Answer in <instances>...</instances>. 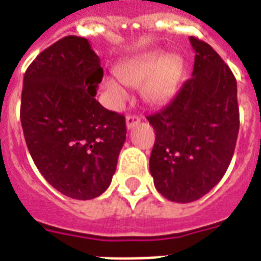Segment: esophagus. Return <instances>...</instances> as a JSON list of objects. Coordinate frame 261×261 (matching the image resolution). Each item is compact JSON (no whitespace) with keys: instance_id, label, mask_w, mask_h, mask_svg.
Instances as JSON below:
<instances>
[{"instance_id":"obj_1","label":"esophagus","mask_w":261,"mask_h":261,"mask_svg":"<svg viewBox=\"0 0 261 261\" xmlns=\"http://www.w3.org/2000/svg\"><path fill=\"white\" fill-rule=\"evenodd\" d=\"M141 121L140 116L136 115H127L125 116V125H127V128L131 130V128H134L138 123Z\"/></svg>"}]
</instances>
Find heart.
<instances>
[{
	"instance_id": "1",
	"label": "heart",
	"mask_w": 261,
	"mask_h": 261,
	"mask_svg": "<svg viewBox=\"0 0 261 261\" xmlns=\"http://www.w3.org/2000/svg\"><path fill=\"white\" fill-rule=\"evenodd\" d=\"M182 59L165 55L163 51H148L131 58L117 67V79H106L105 88L116 105L127 99V86H141L142 98L150 105L165 103L178 88Z\"/></svg>"
}]
</instances>
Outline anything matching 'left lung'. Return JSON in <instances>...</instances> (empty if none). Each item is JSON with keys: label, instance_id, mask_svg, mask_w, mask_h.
Masks as SVG:
<instances>
[{"label": "left lung", "instance_id": "8db88e82", "mask_svg": "<svg viewBox=\"0 0 261 261\" xmlns=\"http://www.w3.org/2000/svg\"><path fill=\"white\" fill-rule=\"evenodd\" d=\"M192 77L165 109L148 116L156 140L149 159L156 190L166 199H199L223 178L239 131L237 80L217 52L190 37Z\"/></svg>", "mask_w": 261, "mask_h": 261}]
</instances>
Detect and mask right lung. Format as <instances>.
Listing matches in <instances>:
<instances>
[{
  "label": "right lung",
  "instance_id": "add662e5",
  "mask_svg": "<svg viewBox=\"0 0 261 261\" xmlns=\"http://www.w3.org/2000/svg\"><path fill=\"white\" fill-rule=\"evenodd\" d=\"M101 61L87 38L67 36L28 67L20 121L29 152L48 182L69 198L94 199L115 174L124 116L95 99Z\"/></svg>",
  "mask_w": 261,
  "mask_h": 261
}]
</instances>
